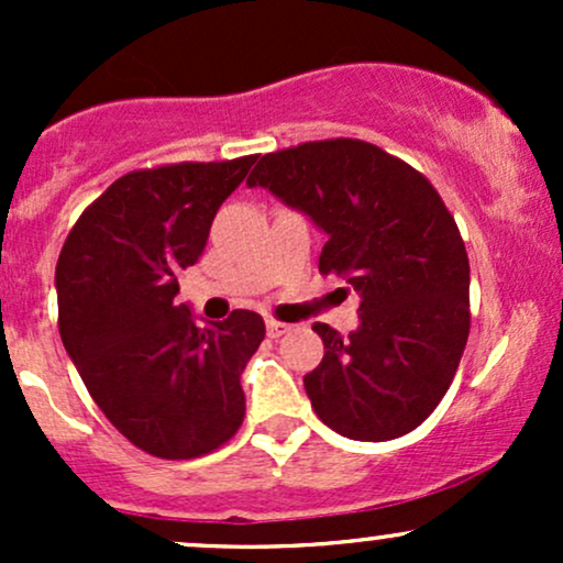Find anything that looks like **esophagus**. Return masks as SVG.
<instances>
[{"mask_svg": "<svg viewBox=\"0 0 563 563\" xmlns=\"http://www.w3.org/2000/svg\"><path fill=\"white\" fill-rule=\"evenodd\" d=\"M290 325H286V322L280 320H267V335L269 339H280L283 333H288Z\"/></svg>", "mask_w": 563, "mask_h": 563, "instance_id": "esophagus-1", "label": "esophagus"}]
</instances>
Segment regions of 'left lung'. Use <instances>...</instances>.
<instances>
[{"label": "left lung", "instance_id": "left-lung-1", "mask_svg": "<svg viewBox=\"0 0 563 563\" xmlns=\"http://www.w3.org/2000/svg\"><path fill=\"white\" fill-rule=\"evenodd\" d=\"M264 187L325 232L320 273L360 294L349 335L314 322L322 363L303 376L335 434L386 442L421 426L450 389L468 341V256L429 179L363 140L303 142L262 156Z\"/></svg>", "mask_w": 563, "mask_h": 563}]
</instances>
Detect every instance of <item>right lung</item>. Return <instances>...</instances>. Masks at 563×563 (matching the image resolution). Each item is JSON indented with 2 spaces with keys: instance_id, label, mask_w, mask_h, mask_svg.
<instances>
[{
  "instance_id": "right-lung-1",
  "label": "right lung",
  "mask_w": 563,
  "mask_h": 563,
  "mask_svg": "<svg viewBox=\"0 0 563 563\" xmlns=\"http://www.w3.org/2000/svg\"><path fill=\"white\" fill-rule=\"evenodd\" d=\"M254 161L124 174L79 217L57 260V325L84 386L129 442L166 461L206 455L243 423L241 373L264 320L235 309L200 323L174 296Z\"/></svg>"
}]
</instances>
